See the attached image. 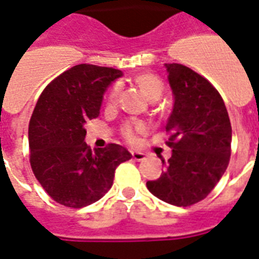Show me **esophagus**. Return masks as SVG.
<instances>
[{
    "label": "esophagus",
    "mask_w": 259,
    "mask_h": 259,
    "mask_svg": "<svg viewBox=\"0 0 259 259\" xmlns=\"http://www.w3.org/2000/svg\"><path fill=\"white\" fill-rule=\"evenodd\" d=\"M132 157H133L134 161H144L146 158V154H145L144 151H138V150H132Z\"/></svg>",
    "instance_id": "1"
}]
</instances>
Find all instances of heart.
I'll return each instance as SVG.
<instances>
[{"mask_svg": "<svg viewBox=\"0 0 259 259\" xmlns=\"http://www.w3.org/2000/svg\"><path fill=\"white\" fill-rule=\"evenodd\" d=\"M134 82H136V85L140 88V90L144 93V96L150 101H157L159 97L162 96L163 92V85L162 82L159 81L155 75L153 74H148V73H145V74H138L134 78ZM119 96V88L118 85L113 86V89H111L110 94H109V104L114 105L118 100ZM134 129L136 130H142L145 129L144 123H136L133 126H126L125 129H123V136L127 138V140H133V133Z\"/></svg>", "mask_w": 259, "mask_h": 259, "instance_id": "heart-1", "label": "heart"}]
</instances>
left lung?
Segmentation results:
<instances>
[{
  "mask_svg": "<svg viewBox=\"0 0 259 259\" xmlns=\"http://www.w3.org/2000/svg\"><path fill=\"white\" fill-rule=\"evenodd\" d=\"M173 92L166 132L171 157L158 180L146 186L157 198L190 206L207 197L230 159L232 125L222 97L202 75L181 64H165Z\"/></svg>",
  "mask_w": 259,
  "mask_h": 259,
  "instance_id": "1",
  "label": "left lung"
}]
</instances>
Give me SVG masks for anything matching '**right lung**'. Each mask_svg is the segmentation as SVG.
Instances as JSON below:
<instances>
[{
	"mask_svg": "<svg viewBox=\"0 0 259 259\" xmlns=\"http://www.w3.org/2000/svg\"><path fill=\"white\" fill-rule=\"evenodd\" d=\"M123 73L96 65H75L46 86L29 123L30 165L45 191L61 205L83 207L113 185L127 149L110 144L92 151L85 125L100 114L105 92Z\"/></svg>",
	"mask_w": 259,
	"mask_h": 259,
	"instance_id": "1",
	"label": "right lung"
}]
</instances>
